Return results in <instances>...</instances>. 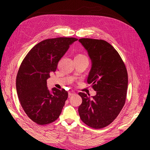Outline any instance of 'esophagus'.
Masks as SVG:
<instances>
[{"instance_id": "1", "label": "esophagus", "mask_w": 150, "mask_h": 150, "mask_svg": "<svg viewBox=\"0 0 150 150\" xmlns=\"http://www.w3.org/2000/svg\"><path fill=\"white\" fill-rule=\"evenodd\" d=\"M74 94H75L74 91H69V93H68V95H69V96H72L73 95H74Z\"/></svg>"}]
</instances>
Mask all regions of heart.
Here are the masks:
<instances>
[{
    "label": "heart",
    "mask_w": 150,
    "mask_h": 150,
    "mask_svg": "<svg viewBox=\"0 0 150 150\" xmlns=\"http://www.w3.org/2000/svg\"><path fill=\"white\" fill-rule=\"evenodd\" d=\"M76 57H86L84 56V55H77V56H76Z\"/></svg>",
    "instance_id": "b5f03b06"
}]
</instances>
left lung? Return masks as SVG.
<instances>
[{"label":"left lung","mask_w":150,"mask_h":150,"mask_svg":"<svg viewBox=\"0 0 150 150\" xmlns=\"http://www.w3.org/2000/svg\"><path fill=\"white\" fill-rule=\"evenodd\" d=\"M91 60L87 83L96 91L90 97L79 93L82 104L79 106L80 118L95 129L107 126L115 120L125 104L128 73L122 59L112 45L103 40H79Z\"/></svg>","instance_id":"obj_1"}]
</instances>
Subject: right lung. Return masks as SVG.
<instances>
[{
	"instance_id": "obj_1",
	"label": "right lung",
	"mask_w": 150,
	"mask_h": 150,
	"mask_svg": "<svg viewBox=\"0 0 150 150\" xmlns=\"http://www.w3.org/2000/svg\"><path fill=\"white\" fill-rule=\"evenodd\" d=\"M77 39L57 38L38 43L28 52L20 65L16 77V91L25 113L40 125L52 123L59 118L68 93L47 87L50 73L69 46Z\"/></svg>"
}]
</instances>
